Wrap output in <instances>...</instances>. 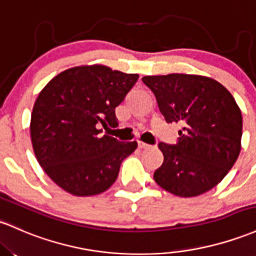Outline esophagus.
Here are the masks:
<instances>
[{
	"label": "esophagus",
	"mask_w": 256,
	"mask_h": 256,
	"mask_svg": "<svg viewBox=\"0 0 256 256\" xmlns=\"http://www.w3.org/2000/svg\"><path fill=\"white\" fill-rule=\"evenodd\" d=\"M148 147H150V146L148 144V143L138 141V148H141V150H143V148H148Z\"/></svg>",
	"instance_id": "esophagus-1"
}]
</instances>
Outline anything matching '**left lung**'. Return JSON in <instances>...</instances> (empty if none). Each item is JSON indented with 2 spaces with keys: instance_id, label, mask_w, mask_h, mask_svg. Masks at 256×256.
Listing matches in <instances>:
<instances>
[{
  "instance_id": "8db88e82",
  "label": "left lung",
  "mask_w": 256,
  "mask_h": 256,
  "mask_svg": "<svg viewBox=\"0 0 256 256\" xmlns=\"http://www.w3.org/2000/svg\"><path fill=\"white\" fill-rule=\"evenodd\" d=\"M168 122H180L178 143H159L164 154L154 181L171 194L200 196L220 184L240 153L242 112L231 92L203 75L142 78Z\"/></svg>"
}]
</instances>
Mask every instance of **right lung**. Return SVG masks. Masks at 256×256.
Returning a JSON list of instances; mask_svg holds the SVG:
<instances>
[{
	"label": "right lung",
	"mask_w": 256,
	"mask_h": 256,
	"mask_svg": "<svg viewBox=\"0 0 256 256\" xmlns=\"http://www.w3.org/2000/svg\"><path fill=\"white\" fill-rule=\"evenodd\" d=\"M138 80V74L102 64L64 70L47 84L34 104L30 136L38 164L62 190L76 196L103 193L114 184L120 165L137 142L104 134L116 124L115 108Z\"/></svg>",
	"instance_id": "1"
}]
</instances>
